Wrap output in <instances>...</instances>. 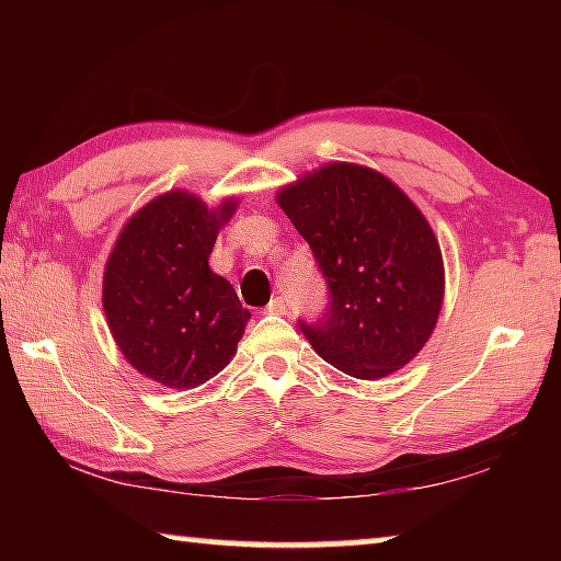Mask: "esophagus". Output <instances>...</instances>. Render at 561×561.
Masks as SVG:
<instances>
[{
	"label": "esophagus",
	"mask_w": 561,
	"mask_h": 561,
	"mask_svg": "<svg viewBox=\"0 0 561 561\" xmlns=\"http://www.w3.org/2000/svg\"><path fill=\"white\" fill-rule=\"evenodd\" d=\"M264 311H267V314H284V311H287V301H284V297H274Z\"/></svg>",
	"instance_id": "esophagus-1"
}]
</instances>
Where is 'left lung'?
<instances>
[{"label":"left lung","instance_id":"left-lung-1","mask_svg":"<svg viewBox=\"0 0 561 561\" xmlns=\"http://www.w3.org/2000/svg\"><path fill=\"white\" fill-rule=\"evenodd\" d=\"M279 205L329 287L324 314L299 319L317 354L366 381L405 366L443 304L440 247L421 210L391 180L351 163L284 187Z\"/></svg>","mask_w":561,"mask_h":561}]
</instances>
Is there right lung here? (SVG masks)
Here are the masks:
<instances>
[{"mask_svg": "<svg viewBox=\"0 0 561 561\" xmlns=\"http://www.w3.org/2000/svg\"><path fill=\"white\" fill-rule=\"evenodd\" d=\"M220 210L183 190L160 195L123 227L103 277V311L133 368L168 388H195L230 364L247 311L232 284L207 267Z\"/></svg>", "mask_w": 561, "mask_h": 561, "instance_id": "1", "label": "right lung"}]
</instances>
